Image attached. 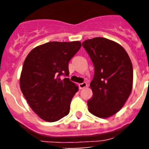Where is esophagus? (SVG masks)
Listing matches in <instances>:
<instances>
[{"label": "esophagus", "instance_id": "obj_1", "mask_svg": "<svg viewBox=\"0 0 149 149\" xmlns=\"http://www.w3.org/2000/svg\"><path fill=\"white\" fill-rule=\"evenodd\" d=\"M87 86H88V84H87L85 82H84V83H80V84H79V88L80 89H83V88H86Z\"/></svg>", "mask_w": 149, "mask_h": 149}]
</instances>
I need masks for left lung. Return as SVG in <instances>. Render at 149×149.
Here are the masks:
<instances>
[{
    "label": "left lung",
    "instance_id": "obj_1",
    "mask_svg": "<svg viewBox=\"0 0 149 149\" xmlns=\"http://www.w3.org/2000/svg\"><path fill=\"white\" fill-rule=\"evenodd\" d=\"M83 45L95 66L90 83L92 97L88 102L89 111L97 117L107 118L122 109L130 95L133 69L130 58L118 42L96 37Z\"/></svg>",
    "mask_w": 149,
    "mask_h": 149
}]
</instances>
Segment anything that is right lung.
<instances>
[{"instance_id": "right-lung-1", "label": "right lung", "mask_w": 149, "mask_h": 149, "mask_svg": "<svg viewBox=\"0 0 149 149\" xmlns=\"http://www.w3.org/2000/svg\"><path fill=\"white\" fill-rule=\"evenodd\" d=\"M81 47L80 41H53L34 47L24 62L19 78L29 105L43 120L55 122L69 114L78 87L69 75V62Z\"/></svg>"}]
</instances>
